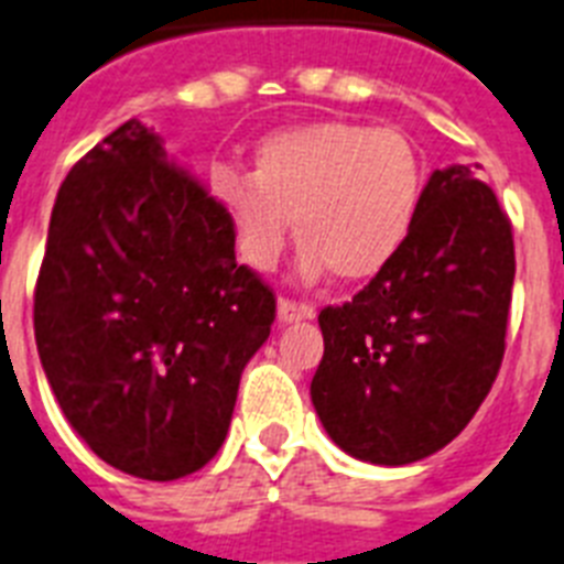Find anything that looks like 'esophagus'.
<instances>
[{
    "instance_id": "34e87169",
    "label": "esophagus",
    "mask_w": 564,
    "mask_h": 564,
    "mask_svg": "<svg viewBox=\"0 0 564 564\" xmlns=\"http://www.w3.org/2000/svg\"><path fill=\"white\" fill-rule=\"evenodd\" d=\"M314 305H302V302L293 300H279L276 316L279 323H296V319H314Z\"/></svg>"
}]
</instances>
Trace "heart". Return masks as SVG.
<instances>
[{"label": "heart", "instance_id": "1", "mask_svg": "<svg viewBox=\"0 0 564 564\" xmlns=\"http://www.w3.org/2000/svg\"><path fill=\"white\" fill-rule=\"evenodd\" d=\"M423 189L417 147L400 129L311 120L264 134L253 172L216 166L209 193L230 221L236 250L271 271L288 239L302 276H375L406 241Z\"/></svg>", "mask_w": 564, "mask_h": 564}]
</instances>
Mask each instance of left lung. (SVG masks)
Instances as JSON below:
<instances>
[{"label":"left lung","instance_id":"left-lung-1","mask_svg":"<svg viewBox=\"0 0 564 564\" xmlns=\"http://www.w3.org/2000/svg\"><path fill=\"white\" fill-rule=\"evenodd\" d=\"M510 218L469 166L435 170L403 248L346 305L319 311L311 400L351 458L403 467L444 449L505 357Z\"/></svg>","mask_w":564,"mask_h":564}]
</instances>
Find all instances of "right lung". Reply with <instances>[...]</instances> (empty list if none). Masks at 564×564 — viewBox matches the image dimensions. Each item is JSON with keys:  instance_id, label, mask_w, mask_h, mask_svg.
<instances>
[{"instance_id": "right-lung-1", "label": "right lung", "mask_w": 564, "mask_h": 564, "mask_svg": "<svg viewBox=\"0 0 564 564\" xmlns=\"http://www.w3.org/2000/svg\"><path fill=\"white\" fill-rule=\"evenodd\" d=\"M273 316L271 288L236 264L230 221L155 129L126 120L65 175L34 334L51 392L97 458L147 481L202 469Z\"/></svg>"}]
</instances>
